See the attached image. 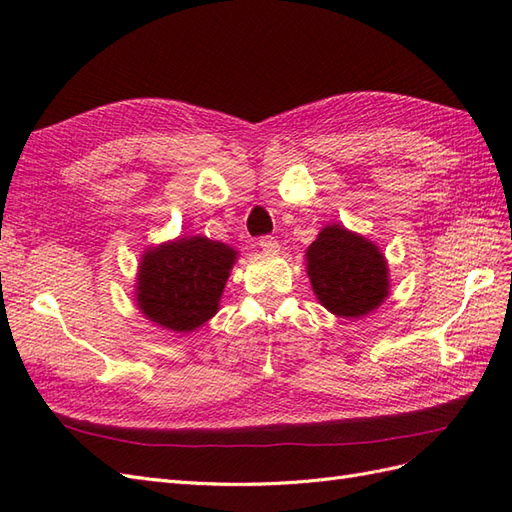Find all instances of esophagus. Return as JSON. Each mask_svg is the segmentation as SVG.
I'll use <instances>...</instances> for the list:
<instances>
[{
  "label": "esophagus",
  "instance_id": "1",
  "mask_svg": "<svg viewBox=\"0 0 512 512\" xmlns=\"http://www.w3.org/2000/svg\"><path fill=\"white\" fill-rule=\"evenodd\" d=\"M259 248L264 253H277L279 251V242L272 238V235H264V238H259Z\"/></svg>",
  "mask_w": 512,
  "mask_h": 512
}]
</instances>
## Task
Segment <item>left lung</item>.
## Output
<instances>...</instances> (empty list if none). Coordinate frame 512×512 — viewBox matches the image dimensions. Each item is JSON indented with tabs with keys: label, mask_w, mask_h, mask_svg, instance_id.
<instances>
[{
	"label": "left lung",
	"mask_w": 512,
	"mask_h": 512,
	"mask_svg": "<svg viewBox=\"0 0 512 512\" xmlns=\"http://www.w3.org/2000/svg\"><path fill=\"white\" fill-rule=\"evenodd\" d=\"M307 274L320 303L339 318H361L389 294V268L378 246L342 225L324 227L307 248Z\"/></svg>",
	"instance_id": "1"
}]
</instances>
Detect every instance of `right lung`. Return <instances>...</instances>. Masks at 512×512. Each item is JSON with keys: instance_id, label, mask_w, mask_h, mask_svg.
Returning <instances> with one entry per match:
<instances>
[{"instance_id": "obj_1", "label": "right lung", "mask_w": 512, "mask_h": 512, "mask_svg": "<svg viewBox=\"0 0 512 512\" xmlns=\"http://www.w3.org/2000/svg\"><path fill=\"white\" fill-rule=\"evenodd\" d=\"M235 255L231 246L205 235L147 248L136 281L138 309L168 331L199 329L216 316Z\"/></svg>"}]
</instances>
